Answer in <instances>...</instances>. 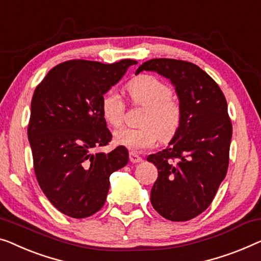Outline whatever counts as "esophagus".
Masks as SVG:
<instances>
[{
	"label": "esophagus",
	"mask_w": 261,
	"mask_h": 261,
	"mask_svg": "<svg viewBox=\"0 0 261 261\" xmlns=\"http://www.w3.org/2000/svg\"><path fill=\"white\" fill-rule=\"evenodd\" d=\"M129 159L130 162H133V164H140V162H142V158L135 153H129Z\"/></svg>",
	"instance_id": "34e87169"
}]
</instances>
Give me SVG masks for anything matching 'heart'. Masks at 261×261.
I'll use <instances>...</instances> for the list:
<instances>
[{
	"mask_svg": "<svg viewBox=\"0 0 261 261\" xmlns=\"http://www.w3.org/2000/svg\"><path fill=\"white\" fill-rule=\"evenodd\" d=\"M132 101L146 107L140 128H120L114 133V141L132 152H142L155 145L160 138L168 141L179 129L181 108L173 99V90L166 82L153 75H140L127 86ZM101 113L105 121L112 127L122 123L124 103L115 90H109L101 100Z\"/></svg>",
	"mask_w": 261,
	"mask_h": 261,
	"instance_id": "heart-1",
	"label": "heart"
}]
</instances>
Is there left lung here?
I'll return each instance as SVG.
<instances>
[{
    "instance_id": "obj_1",
    "label": "left lung",
    "mask_w": 261,
    "mask_h": 261,
    "mask_svg": "<svg viewBox=\"0 0 261 261\" xmlns=\"http://www.w3.org/2000/svg\"><path fill=\"white\" fill-rule=\"evenodd\" d=\"M155 71L174 86L181 123L168 146L147 161L158 168L150 191L154 210L171 221H187L213 201L228 167L232 123L221 89L194 63L153 59L138 68Z\"/></svg>"
}]
</instances>
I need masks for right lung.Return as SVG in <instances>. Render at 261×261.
<instances>
[{
  "instance_id": "obj_1",
  "label": "right lung",
  "mask_w": 261,
  "mask_h": 261,
  "mask_svg": "<svg viewBox=\"0 0 261 261\" xmlns=\"http://www.w3.org/2000/svg\"><path fill=\"white\" fill-rule=\"evenodd\" d=\"M134 60L113 65L73 60L49 70L34 92L28 139L41 190L51 205L84 219L102 208L109 176L128 162V150L94 149L111 141L101 100Z\"/></svg>"
}]
</instances>
